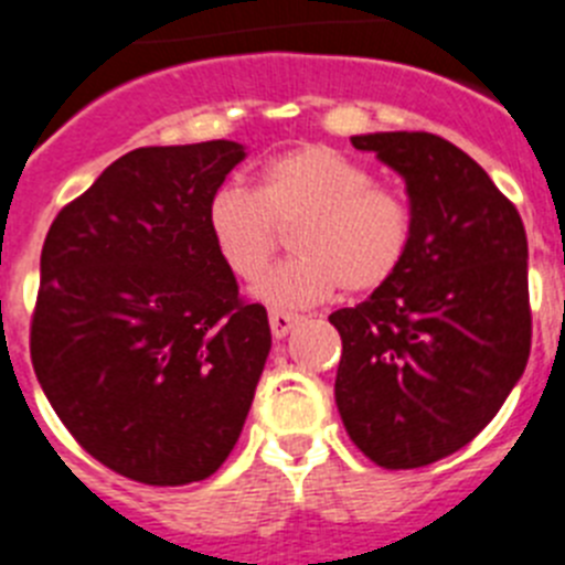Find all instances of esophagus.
I'll return each instance as SVG.
<instances>
[{
    "label": "esophagus",
    "instance_id": "esophagus-1",
    "mask_svg": "<svg viewBox=\"0 0 565 565\" xmlns=\"http://www.w3.org/2000/svg\"><path fill=\"white\" fill-rule=\"evenodd\" d=\"M295 323H298V315L295 312H284V309H273L270 312L273 338H287Z\"/></svg>",
    "mask_w": 565,
    "mask_h": 565
}]
</instances>
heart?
I'll use <instances>...</instances> for the list:
<instances>
[{"label":"heart","mask_w":565,"mask_h":565,"mask_svg":"<svg viewBox=\"0 0 565 565\" xmlns=\"http://www.w3.org/2000/svg\"><path fill=\"white\" fill-rule=\"evenodd\" d=\"M369 166L329 146H298L264 162L256 194L220 188L207 202V233L238 278H256L292 231L289 262L253 287L276 309L309 307L329 295H365L403 270L414 238V216L403 196Z\"/></svg>","instance_id":"obj_1"}]
</instances>
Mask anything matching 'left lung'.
Returning <instances> with one entry per match:
<instances>
[{
	"mask_svg": "<svg viewBox=\"0 0 565 565\" xmlns=\"http://www.w3.org/2000/svg\"><path fill=\"white\" fill-rule=\"evenodd\" d=\"M352 146L403 177L414 238L385 287L329 315L343 340L334 403L374 465L414 470L476 439L526 369V231L445 137L377 131Z\"/></svg>",
	"mask_w": 565,
	"mask_h": 565,
	"instance_id": "obj_1",
	"label": "left lung"
}]
</instances>
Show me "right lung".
Segmentation results:
<instances>
[{"instance_id":"obj_1","label":"right lung","mask_w":565,"mask_h":565,"mask_svg":"<svg viewBox=\"0 0 565 565\" xmlns=\"http://www.w3.org/2000/svg\"><path fill=\"white\" fill-rule=\"evenodd\" d=\"M245 146H146L64 205L42 247L30 358L86 454L180 487L220 470L245 428L270 323L238 295L207 202Z\"/></svg>"}]
</instances>
